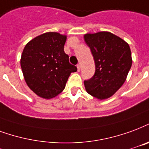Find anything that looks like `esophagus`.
<instances>
[{
    "label": "esophagus",
    "mask_w": 149,
    "mask_h": 149,
    "mask_svg": "<svg viewBox=\"0 0 149 149\" xmlns=\"http://www.w3.org/2000/svg\"><path fill=\"white\" fill-rule=\"evenodd\" d=\"M77 71L80 72V65H77Z\"/></svg>",
    "instance_id": "34e87169"
}]
</instances>
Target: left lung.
I'll list each match as a JSON object with an SVG mask.
<instances>
[{"instance_id": "1", "label": "left lung", "mask_w": 149, "mask_h": 149, "mask_svg": "<svg viewBox=\"0 0 149 149\" xmlns=\"http://www.w3.org/2000/svg\"><path fill=\"white\" fill-rule=\"evenodd\" d=\"M84 38L95 64L94 76L84 81L86 91L98 100H107L125 83L133 61L130 47L109 31L88 33Z\"/></svg>"}]
</instances>
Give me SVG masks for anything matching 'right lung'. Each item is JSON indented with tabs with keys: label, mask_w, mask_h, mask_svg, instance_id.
Returning a JSON list of instances; mask_svg holds the SVG:
<instances>
[{
	"label": "right lung",
	"mask_w": 149,
	"mask_h": 149,
	"mask_svg": "<svg viewBox=\"0 0 149 149\" xmlns=\"http://www.w3.org/2000/svg\"><path fill=\"white\" fill-rule=\"evenodd\" d=\"M67 36L47 32L28 42L20 58L25 82L38 96L49 100L63 91L72 72L77 71L64 51Z\"/></svg>",
	"instance_id": "1"
}]
</instances>
